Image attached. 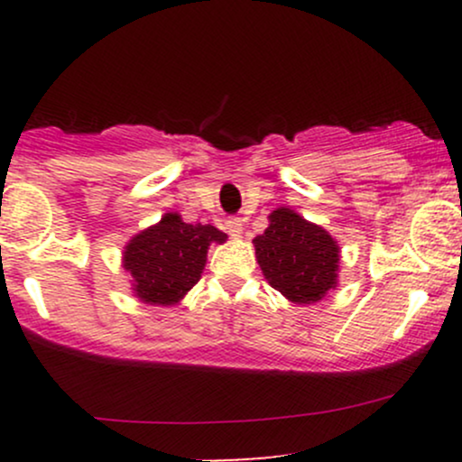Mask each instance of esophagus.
<instances>
[{
    "label": "esophagus",
    "instance_id": "34e87169",
    "mask_svg": "<svg viewBox=\"0 0 462 462\" xmlns=\"http://www.w3.org/2000/svg\"><path fill=\"white\" fill-rule=\"evenodd\" d=\"M226 230H227V235H230L232 238H241V235H243L241 219H227L226 221Z\"/></svg>",
    "mask_w": 462,
    "mask_h": 462
}]
</instances>
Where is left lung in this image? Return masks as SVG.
I'll use <instances>...</instances> for the list:
<instances>
[{"label": "left lung", "mask_w": 462, "mask_h": 462, "mask_svg": "<svg viewBox=\"0 0 462 462\" xmlns=\"http://www.w3.org/2000/svg\"><path fill=\"white\" fill-rule=\"evenodd\" d=\"M267 219V230L252 241L267 282L300 306L315 304L337 289L341 263L337 238L286 206Z\"/></svg>", "instance_id": "8db88e82"}]
</instances>
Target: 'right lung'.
Wrapping results in <instances>:
<instances>
[{
    "label": "right lung",
    "instance_id": "right-lung-1",
    "mask_svg": "<svg viewBox=\"0 0 462 462\" xmlns=\"http://www.w3.org/2000/svg\"><path fill=\"white\" fill-rule=\"evenodd\" d=\"M215 226L187 224L180 213H164L125 243L121 267L130 275L134 298L152 306H178L199 282L210 243H226Z\"/></svg>",
    "mask_w": 462,
    "mask_h": 462
}]
</instances>
